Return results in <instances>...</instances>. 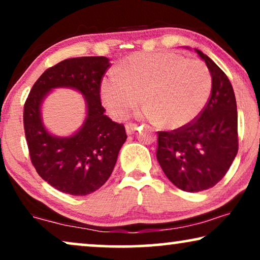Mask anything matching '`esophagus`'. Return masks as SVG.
<instances>
[{
    "label": "esophagus",
    "mask_w": 260,
    "mask_h": 260,
    "mask_svg": "<svg viewBox=\"0 0 260 260\" xmlns=\"http://www.w3.org/2000/svg\"><path fill=\"white\" fill-rule=\"evenodd\" d=\"M137 129H138V125H137V124H134V123L126 124V126H125V130H126L127 135L135 134V131H136Z\"/></svg>",
    "instance_id": "obj_1"
}]
</instances>
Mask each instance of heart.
<instances>
[{"label": "heart", "instance_id": "obj_1", "mask_svg": "<svg viewBox=\"0 0 260 260\" xmlns=\"http://www.w3.org/2000/svg\"><path fill=\"white\" fill-rule=\"evenodd\" d=\"M212 91L205 63L174 52L136 53L110 71L101 83L103 105L115 118L129 115L142 101L144 118L168 129L189 125L201 115Z\"/></svg>", "mask_w": 260, "mask_h": 260}]
</instances>
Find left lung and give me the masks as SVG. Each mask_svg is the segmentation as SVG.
<instances>
[{
    "label": "left lung",
    "mask_w": 260,
    "mask_h": 260,
    "mask_svg": "<svg viewBox=\"0 0 260 260\" xmlns=\"http://www.w3.org/2000/svg\"><path fill=\"white\" fill-rule=\"evenodd\" d=\"M212 76V92L201 115L189 125L159 131L156 157L163 173L184 191L214 187L238 152V112L231 81L222 70L199 49Z\"/></svg>",
    "instance_id": "8db88e82"
}]
</instances>
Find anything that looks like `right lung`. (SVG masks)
<instances>
[{
	"label": "right lung",
	"instance_id": "add662e5",
	"mask_svg": "<svg viewBox=\"0 0 260 260\" xmlns=\"http://www.w3.org/2000/svg\"><path fill=\"white\" fill-rule=\"evenodd\" d=\"M106 56L66 59L46 70L23 108L29 155L39 175L62 193L83 197L99 189L111 175L126 141L125 127L110 119L101 103V81L111 63ZM72 88L84 97L87 117L71 137L49 133L41 106L54 88Z\"/></svg>",
	"mask_w": 260,
	"mask_h": 260
}]
</instances>
